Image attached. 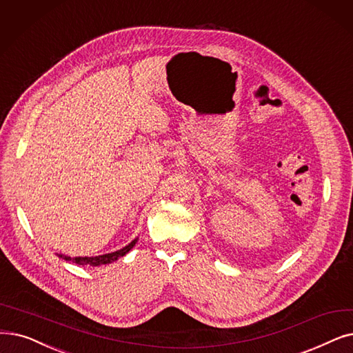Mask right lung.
<instances>
[{
    "label": "right lung",
    "instance_id": "right-lung-1",
    "mask_svg": "<svg viewBox=\"0 0 353 353\" xmlns=\"http://www.w3.org/2000/svg\"><path fill=\"white\" fill-rule=\"evenodd\" d=\"M137 241H139V238H135L134 241H131L127 247L121 248L115 252H110V254H103V255H97V256H74V258H70L68 255H63V254H57L59 258L65 259V261H72L74 264L78 265H90V267H98V265H103V264H111L114 261H117L118 258L124 256L125 254H128L134 245L137 243Z\"/></svg>",
    "mask_w": 353,
    "mask_h": 353
}]
</instances>
